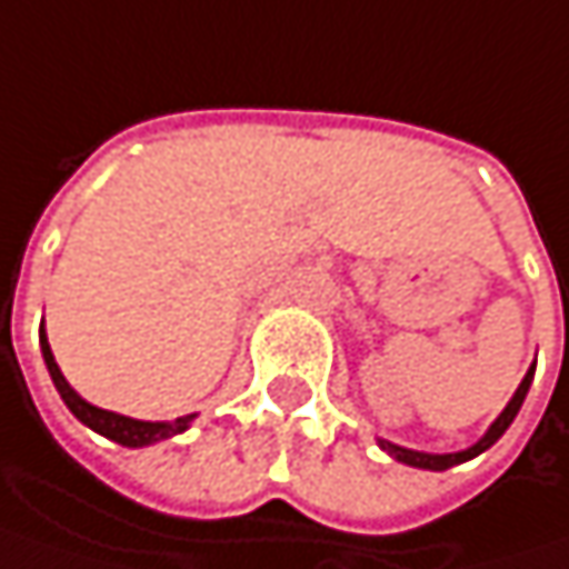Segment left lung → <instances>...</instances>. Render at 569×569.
<instances>
[{
  "mask_svg": "<svg viewBox=\"0 0 569 569\" xmlns=\"http://www.w3.org/2000/svg\"><path fill=\"white\" fill-rule=\"evenodd\" d=\"M535 368H538V361L528 368L525 381H521L518 390L511 393V400L505 403V410L491 420L489 430L476 439L469 449H459V452H420V449H407V446H397V442H390V439L381 437H378V446L388 452L390 459H397V462H403V466H413V469H430V472H446V469H452V466H459V462H469V459L482 456L489 446H495L498 439L505 437V430L515 423V417H518V410H521V403H525V397H528V390H531V381H535Z\"/></svg>",
  "mask_w": 569,
  "mask_h": 569,
  "instance_id": "8db88e82",
  "label": "left lung"
}]
</instances>
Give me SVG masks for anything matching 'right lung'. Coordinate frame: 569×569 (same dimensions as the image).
Wrapping results in <instances>:
<instances>
[{
  "mask_svg": "<svg viewBox=\"0 0 569 569\" xmlns=\"http://www.w3.org/2000/svg\"><path fill=\"white\" fill-rule=\"evenodd\" d=\"M38 341H41L44 368H48V375H51L54 388H58V393H61V400L68 403V410L78 417L87 430H93V433H100V437L113 439V442H120V446H127V449H142V446H152V442L179 437V433H184V430L191 427V420L198 417V413H184V417H179V420H136V417H123V413L103 410V407H97V403L83 400L78 390L68 385V378L61 375V368H58V361H54V351H51V345H48V332H44V326H41V336H38Z\"/></svg>",
  "mask_w": 569,
  "mask_h": 569,
  "instance_id": "add662e5",
  "label": "right lung"
}]
</instances>
